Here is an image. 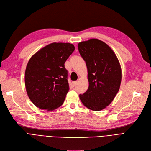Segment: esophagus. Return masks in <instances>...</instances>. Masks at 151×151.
Wrapping results in <instances>:
<instances>
[{
  "mask_svg": "<svg viewBox=\"0 0 151 151\" xmlns=\"http://www.w3.org/2000/svg\"><path fill=\"white\" fill-rule=\"evenodd\" d=\"M72 86H75L76 85V83H77V82L76 81H73V82H72Z\"/></svg>",
  "mask_w": 151,
  "mask_h": 151,
  "instance_id": "obj_1",
  "label": "esophagus"
}]
</instances>
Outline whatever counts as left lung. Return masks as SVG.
I'll return each mask as SVG.
<instances>
[{
    "instance_id": "left-lung-1",
    "label": "left lung",
    "mask_w": 151,
    "mask_h": 151,
    "mask_svg": "<svg viewBox=\"0 0 151 151\" xmlns=\"http://www.w3.org/2000/svg\"><path fill=\"white\" fill-rule=\"evenodd\" d=\"M88 70V88L79 95L84 106L100 111L109 105L119 91L122 81L119 62L111 47L98 39L78 44Z\"/></svg>"
}]
</instances>
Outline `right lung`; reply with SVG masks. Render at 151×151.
Returning a JSON list of instances; mask_svg holds the SVG:
<instances>
[{"instance_id":"right-lung-1","label":"right lung","mask_w":151,"mask_h":151,"mask_svg":"<svg viewBox=\"0 0 151 151\" xmlns=\"http://www.w3.org/2000/svg\"><path fill=\"white\" fill-rule=\"evenodd\" d=\"M74 50L69 43H52L29 59L25 84L28 97L36 106L52 111L63 105L69 90L64 63Z\"/></svg>"}]
</instances>
